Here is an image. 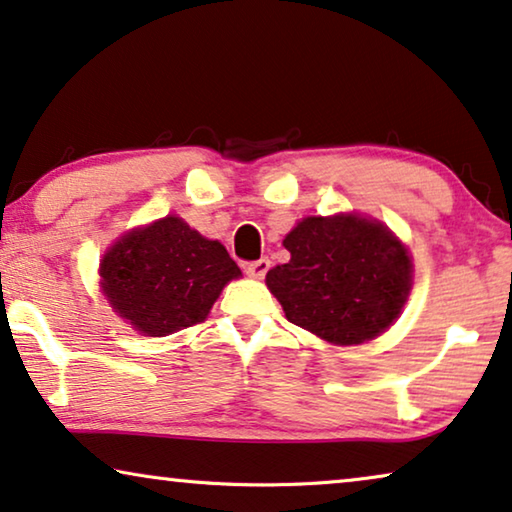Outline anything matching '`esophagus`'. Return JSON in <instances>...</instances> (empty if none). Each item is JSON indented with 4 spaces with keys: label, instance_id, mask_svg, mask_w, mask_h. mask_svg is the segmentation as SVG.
<instances>
[{
    "label": "esophagus",
    "instance_id": "1",
    "mask_svg": "<svg viewBox=\"0 0 512 512\" xmlns=\"http://www.w3.org/2000/svg\"><path fill=\"white\" fill-rule=\"evenodd\" d=\"M268 270H270L268 258H258V261H251V263L244 265V272H247L249 277H254V279H263L265 272H268Z\"/></svg>",
    "mask_w": 512,
    "mask_h": 512
}]
</instances>
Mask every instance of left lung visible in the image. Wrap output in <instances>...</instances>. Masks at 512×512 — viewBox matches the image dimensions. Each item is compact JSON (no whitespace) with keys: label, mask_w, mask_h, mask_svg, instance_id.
Instances as JSON below:
<instances>
[{"label":"left lung","mask_w":512,"mask_h":512,"mask_svg":"<svg viewBox=\"0 0 512 512\" xmlns=\"http://www.w3.org/2000/svg\"><path fill=\"white\" fill-rule=\"evenodd\" d=\"M291 261L268 272L286 318L332 344H362L395 321L411 291V258L379 221L307 217L286 235Z\"/></svg>","instance_id":"obj_1"}]
</instances>
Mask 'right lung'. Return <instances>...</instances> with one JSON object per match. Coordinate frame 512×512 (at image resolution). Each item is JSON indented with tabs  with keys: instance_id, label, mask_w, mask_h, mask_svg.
I'll return each mask as SVG.
<instances>
[{
	"instance_id": "add662e5",
	"label": "right lung",
	"mask_w": 512,
	"mask_h": 512,
	"mask_svg": "<svg viewBox=\"0 0 512 512\" xmlns=\"http://www.w3.org/2000/svg\"><path fill=\"white\" fill-rule=\"evenodd\" d=\"M240 274L224 244L166 217L124 235L103 256L101 288L138 332L164 337L205 321L221 288Z\"/></svg>"
}]
</instances>
